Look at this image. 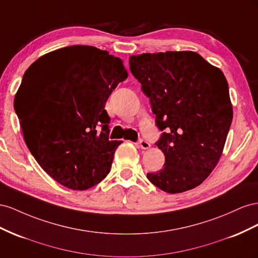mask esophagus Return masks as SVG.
I'll use <instances>...</instances> for the list:
<instances>
[{"instance_id": "obj_1", "label": "esophagus", "mask_w": 258, "mask_h": 258, "mask_svg": "<svg viewBox=\"0 0 258 258\" xmlns=\"http://www.w3.org/2000/svg\"><path fill=\"white\" fill-rule=\"evenodd\" d=\"M138 145H139V147H141L142 149H148L149 147H150L149 142H147L146 139H139V141H138Z\"/></svg>"}]
</instances>
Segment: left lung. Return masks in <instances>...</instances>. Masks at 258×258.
Returning a JSON list of instances; mask_svg holds the SVG:
<instances>
[{"label":"left lung","mask_w":258,"mask_h":258,"mask_svg":"<svg viewBox=\"0 0 258 258\" xmlns=\"http://www.w3.org/2000/svg\"><path fill=\"white\" fill-rule=\"evenodd\" d=\"M130 69L162 132L156 145L165 163L147 178L168 194L199 186L222 156L232 121L224 73L190 50L133 55Z\"/></svg>","instance_id":"left-lung-1"}]
</instances>
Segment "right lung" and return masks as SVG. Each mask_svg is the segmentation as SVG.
I'll use <instances>...</instances> for the list:
<instances>
[{"mask_svg":"<svg viewBox=\"0 0 258 258\" xmlns=\"http://www.w3.org/2000/svg\"><path fill=\"white\" fill-rule=\"evenodd\" d=\"M126 78L119 57L86 45L50 51L25 72L14 102L24 139L62 186L86 190L110 172L121 142L109 139L105 105Z\"/></svg>","mask_w":258,"mask_h":258,"instance_id":"add662e5","label":"right lung"}]
</instances>
